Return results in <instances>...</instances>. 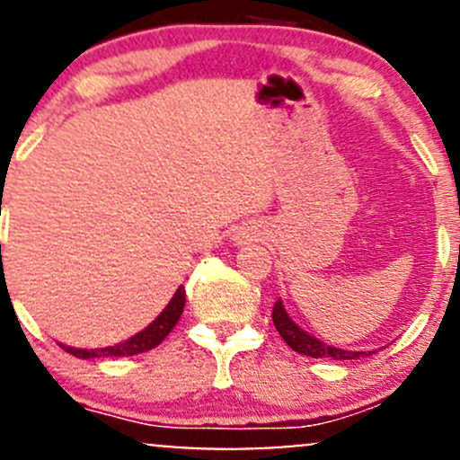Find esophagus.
I'll return each instance as SVG.
<instances>
[{"mask_svg":"<svg viewBox=\"0 0 460 460\" xmlns=\"http://www.w3.org/2000/svg\"><path fill=\"white\" fill-rule=\"evenodd\" d=\"M234 240H235V243H238V244L249 243V240H253V229H251V226H240V229L235 231Z\"/></svg>","mask_w":460,"mask_h":460,"instance_id":"obj_1","label":"esophagus"}]
</instances>
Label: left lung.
<instances>
[{
  "instance_id": "1",
  "label": "left lung",
  "mask_w": 460,
  "mask_h": 460,
  "mask_svg": "<svg viewBox=\"0 0 460 460\" xmlns=\"http://www.w3.org/2000/svg\"><path fill=\"white\" fill-rule=\"evenodd\" d=\"M273 323L275 328H278V332L282 335V340L287 341L288 346L293 348L295 352H299V355H306V357H331V359H357V357H366L368 352H350V350H341V348H332L328 344H323V341L315 340L313 335H308L306 331H302V328L297 326V323L293 322L291 317L287 315V311H284L282 302H275L273 306Z\"/></svg>"
}]
</instances>
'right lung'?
Returning a JSON list of instances; mask_svg holds the SVG:
<instances>
[{"instance_id":"right-lung-1","label":"right lung","mask_w":460,"mask_h":460,"mask_svg":"<svg viewBox=\"0 0 460 460\" xmlns=\"http://www.w3.org/2000/svg\"><path fill=\"white\" fill-rule=\"evenodd\" d=\"M182 308H185V288L181 287L176 293H173L172 302L167 304L165 311L154 319L145 331L137 332V335L129 337V340L123 341V344L108 346V348H92V350L70 348L64 344L59 346L64 348L66 352H70V355L79 357V359H92V357H132V355H138V352H147L161 344V341L169 335V331L176 326L178 319L182 315Z\"/></svg>"}]
</instances>
